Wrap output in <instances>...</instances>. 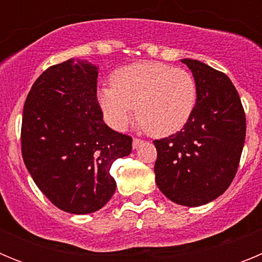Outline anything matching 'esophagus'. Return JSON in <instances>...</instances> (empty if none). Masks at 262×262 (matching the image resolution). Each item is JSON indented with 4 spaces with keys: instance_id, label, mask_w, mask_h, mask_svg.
<instances>
[{
    "instance_id": "34e87169",
    "label": "esophagus",
    "mask_w": 262,
    "mask_h": 262,
    "mask_svg": "<svg viewBox=\"0 0 262 262\" xmlns=\"http://www.w3.org/2000/svg\"><path fill=\"white\" fill-rule=\"evenodd\" d=\"M143 143V140L142 139H139V138H134V140H133V147L134 148H138L139 145L142 144Z\"/></svg>"
}]
</instances>
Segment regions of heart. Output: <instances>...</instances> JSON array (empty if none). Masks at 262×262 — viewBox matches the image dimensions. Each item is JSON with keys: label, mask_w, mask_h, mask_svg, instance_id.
I'll return each instance as SVG.
<instances>
[{"label": "heart", "mask_w": 262, "mask_h": 262, "mask_svg": "<svg viewBox=\"0 0 262 262\" xmlns=\"http://www.w3.org/2000/svg\"><path fill=\"white\" fill-rule=\"evenodd\" d=\"M113 86L98 90L103 117L113 128L124 129L138 114L148 134L166 136L186 124L198 98L194 76L163 62L124 67L111 77Z\"/></svg>", "instance_id": "b5f03b06"}]
</instances>
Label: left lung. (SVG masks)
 <instances>
[{
  "label": "left lung",
  "mask_w": 262,
  "mask_h": 262,
  "mask_svg": "<svg viewBox=\"0 0 262 262\" xmlns=\"http://www.w3.org/2000/svg\"><path fill=\"white\" fill-rule=\"evenodd\" d=\"M198 98L181 131L154 140L156 184L170 201L196 207L228 189L245 140V113L228 76L198 60L184 59Z\"/></svg>",
  "instance_id": "8db88e82"
}]
</instances>
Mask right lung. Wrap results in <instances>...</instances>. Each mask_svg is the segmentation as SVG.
<instances>
[{
  "label": "right lung",
  "instance_id": "1",
  "mask_svg": "<svg viewBox=\"0 0 262 262\" xmlns=\"http://www.w3.org/2000/svg\"><path fill=\"white\" fill-rule=\"evenodd\" d=\"M97 67L67 60L46 69L27 94L20 149L41 193L60 210L90 214L115 191L110 169L131 154L133 138L103 123Z\"/></svg>",
  "mask_w": 262,
  "mask_h": 262
}]
</instances>
